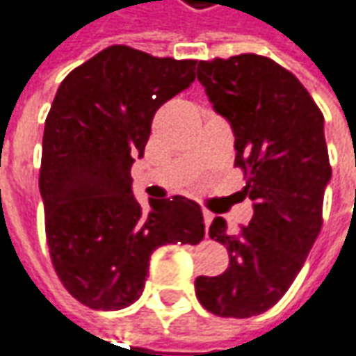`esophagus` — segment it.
I'll return each instance as SVG.
<instances>
[{
  "label": "esophagus",
  "instance_id": "obj_1",
  "mask_svg": "<svg viewBox=\"0 0 356 356\" xmlns=\"http://www.w3.org/2000/svg\"><path fill=\"white\" fill-rule=\"evenodd\" d=\"M202 216H204V224H206V228L212 224V220H214V214L210 212V210H202Z\"/></svg>",
  "mask_w": 356,
  "mask_h": 356
}]
</instances>
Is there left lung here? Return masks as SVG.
Returning a JSON list of instances; mask_svg holds the SVG:
<instances>
[{
    "label": "left lung",
    "mask_w": 356,
    "mask_h": 356,
    "mask_svg": "<svg viewBox=\"0 0 356 356\" xmlns=\"http://www.w3.org/2000/svg\"><path fill=\"white\" fill-rule=\"evenodd\" d=\"M198 81L232 126L234 166L254 214L236 234L220 216L212 220L208 234L226 246L230 264L194 286L206 311L248 318L291 289L321 232L330 180L325 118L296 76L264 56L200 62Z\"/></svg>",
    "instance_id": "1"
}]
</instances>
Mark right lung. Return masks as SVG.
Returning <instances> with one entry per match:
<instances>
[{"mask_svg":"<svg viewBox=\"0 0 356 356\" xmlns=\"http://www.w3.org/2000/svg\"><path fill=\"white\" fill-rule=\"evenodd\" d=\"M196 78V60L110 45L60 83L45 118L40 192L49 257L65 291L96 311L140 298L152 252L204 238L202 210L172 196L144 210L132 194L156 110Z\"/></svg>","mask_w":356,"mask_h":356,"instance_id":"obj_1","label":"right lung"}]
</instances>
